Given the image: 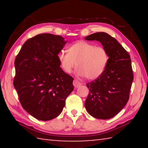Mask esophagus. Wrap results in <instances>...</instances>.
Wrapping results in <instances>:
<instances>
[{"mask_svg":"<svg viewBox=\"0 0 148 148\" xmlns=\"http://www.w3.org/2000/svg\"><path fill=\"white\" fill-rule=\"evenodd\" d=\"M73 85L75 88H77V87H78L79 86H80L82 85V84L80 83V82L78 81V80L77 79H74L73 81Z\"/></svg>","mask_w":148,"mask_h":148,"instance_id":"34e87169","label":"esophagus"}]
</instances>
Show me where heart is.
<instances>
[{
    "mask_svg": "<svg viewBox=\"0 0 148 148\" xmlns=\"http://www.w3.org/2000/svg\"><path fill=\"white\" fill-rule=\"evenodd\" d=\"M57 58L60 66L66 73H71L76 63L79 76L95 79L104 72L109 61V54L104 47L81 40L70 46L68 52L60 51Z\"/></svg>",
    "mask_w": 148,
    "mask_h": 148,
    "instance_id": "b5f03b06",
    "label": "heart"
}]
</instances>
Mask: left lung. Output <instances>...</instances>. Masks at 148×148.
<instances>
[{
    "label": "left lung",
    "instance_id": "left-lung-1",
    "mask_svg": "<svg viewBox=\"0 0 148 148\" xmlns=\"http://www.w3.org/2000/svg\"><path fill=\"white\" fill-rule=\"evenodd\" d=\"M99 41L109 54V61L101 76L87 84L89 88L85 107L95 118L108 119L117 115L129 99L133 72L129 54L116 39L104 32L86 36Z\"/></svg>",
    "mask_w": 148,
    "mask_h": 148
}]
</instances>
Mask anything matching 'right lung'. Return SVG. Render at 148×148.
<instances>
[{
	"mask_svg": "<svg viewBox=\"0 0 148 148\" xmlns=\"http://www.w3.org/2000/svg\"><path fill=\"white\" fill-rule=\"evenodd\" d=\"M66 43L59 35L39 34L27 40L16 57L14 86L22 107L38 120L58 116L74 89V78L57 58Z\"/></svg>",
	"mask_w": 148,
	"mask_h": 148,
	"instance_id": "right-lung-1",
	"label": "right lung"
}]
</instances>
